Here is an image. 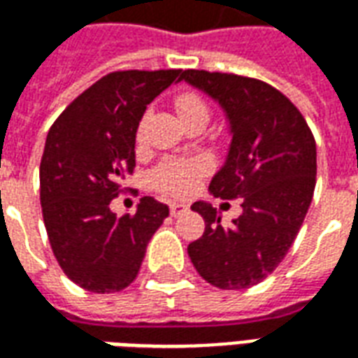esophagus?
Segmentation results:
<instances>
[{
	"label": "esophagus",
	"mask_w": 358,
	"mask_h": 358,
	"mask_svg": "<svg viewBox=\"0 0 358 358\" xmlns=\"http://www.w3.org/2000/svg\"><path fill=\"white\" fill-rule=\"evenodd\" d=\"M184 213H187V205L184 203H171V215L172 217H182Z\"/></svg>",
	"instance_id": "1"
}]
</instances>
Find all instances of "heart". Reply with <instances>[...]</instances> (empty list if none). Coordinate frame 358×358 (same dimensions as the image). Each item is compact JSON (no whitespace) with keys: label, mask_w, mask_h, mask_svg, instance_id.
<instances>
[{"label":"heart","mask_w":358,"mask_h":358,"mask_svg":"<svg viewBox=\"0 0 358 358\" xmlns=\"http://www.w3.org/2000/svg\"><path fill=\"white\" fill-rule=\"evenodd\" d=\"M174 107L178 110L182 120L197 117V115H207L209 117V107L201 95L195 94L192 90H182L174 95ZM143 126L140 124L138 130V140L141 138ZM209 164L205 159H169L164 161L155 172H153V182L159 189H163L171 195H186L189 194L203 174L207 172Z\"/></svg>","instance_id":"1"}]
</instances>
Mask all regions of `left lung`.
Instances as JSON below:
<instances>
[{
    "mask_svg": "<svg viewBox=\"0 0 358 358\" xmlns=\"http://www.w3.org/2000/svg\"><path fill=\"white\" fill-rule=\"evenodd\" d=\"M180 80L218 101L230 122V151L210 194L243 197V213L230 226L209 203L192 205L205 232L187 255L209 284L245 289L284 261L305 220L316 184L315 136L299 109L266 82L194 69Z\"/></svg>",
    "mask_w": 358,
    "mask_h": 358,
    "instance_id": "8db88e82",
    "label": "left lung"
}]
</instances>
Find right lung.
I'll list each match as a JSON object with an SVG mask.
<instances>
[{
  "mask_svg": "<svg viewBox=\"0 0 358 358\" xmlns=\"http://www.w3.org/2000/svg\"><path fill=\"white\" fill-rule=\"evenodd\" d=\"M182 71H117L66 107L45 138L40 201L53 255L66 276L94 293L132 284L169 207L141 197L136 215L109 203L136 166V132L148 105Z\"/></svg>",
  "mask_w": 358,
  "mask_h": 358,
  "instance_id": "add662e5",
  "label": "right lung"
}]
</instances>
